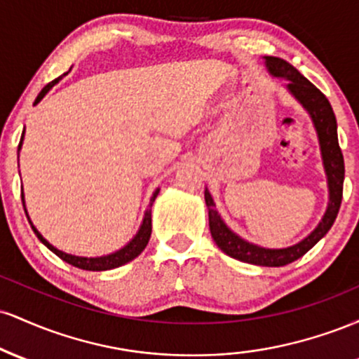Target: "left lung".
Returning <instances> with one entry per match:
<instances>
[{
    "label": "left lung",
    "instance_id": "obj_1",
    "mask_svg": "<svg viewBox=\"0 0 359 359\" xmlns=\"http://www.w3.org/2000/svg\"><path fill=\"white\" fill-rule=\"evenodd\" d=\"M266 67L271 76L283 77L287 79V88L294 94L297 100L302 102V106L311 113L312 121L319 135L320 151H323L324 168L327 174L329 184V205L325 211L323 221L319 226L312 231L304 241L299 245L290 246V248L283 250H266L259 248L257 245L241 240L233 231L226 228L224 222L221 221L219 214L214 208L212 197L208 191L204 192L205 205L209 211V229H211L212 240L216 245L229 255L231 258L240 259L245 263H253L259 266H283L288 263L295 262V259L304 257L312 246L316 245L325 233L331 229L334 224L337 212L341 208V199H343V182H344V158L343 151L339 148L337 142V125L334 111L329 104L327 97L320 93L319 89L312 84L311 81L300 74L294 65L288 64L287 60L278 59V57H265Z\"/></svg>",
    "mask_w": 359,
    "mask_h": 359
}]
</instances>
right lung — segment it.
I'll return each mask as SVG.
<instances>
[{
    "instance_id": "right-lung-1",
    "label": "right lung",
    "mask_w": 359,
    "mask_h": 359,
    "mask_svg": "<svg viewBox=\"0 0 359 359\" xmlns=\"http://www.w3.org/2000/svg\"><path fill=\"white\" fill-rule=\"evenodd\" d=\"M64 76H65V74H64ZM60 79H62V76L57 77V79H53L52 82H48V84L45 86V88H43L42 90H40L39 96H36L35 104H36V102H39L40 100H42L45 94H47V90L50 89L53 84H57V82H59ZM22 142H23V135H22V140H20L18 150H20V147H22ZM156 196H158V189H156V191L154 192V196H151V199H150V208H151V204H154V201H155ZM22 197H23V196H22ZM32 229H34L36 236H39V240L42 241L43 245L47 246L48 250H52L53 253H55L59 258L64 259V262L71 263L72 266H77V269H81V270H89V271H104V270L118 269V266L125 265V263L131 262V259H133V258H137L138 255L142 253L143 250H145V246L148 245V240H150V234H151V211H150V209H147L145 219H143L142 228H140V231L137 233V236H135L133 240L128 243L125 248H121V250L116 251V253H113V255H108V257H100V258H82V257H74V255L64 253V251L53 248V246H52L50 243H48L47 240H43L42 234H40V233L35 229V226H32Z\"/></svg>"
}]
</instances>
